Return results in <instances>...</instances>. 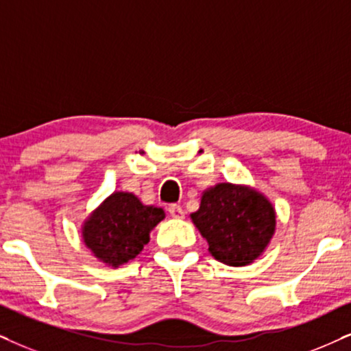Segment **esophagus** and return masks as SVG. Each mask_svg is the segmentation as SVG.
Here are the masks:
<instances>
[{"label":"esophagus","instance_id":"1","mask_svg":"<svg viewBox=\"0 0 351 351\" xmlns=\"http://www.w3.org/2000/svg\"><path fill=\"white\" fill-rule=\"evenodd\" d=\"M168 214H170L173 219H184L183 207L176 206V204H171V206H168Z\"/></svg>","mask_w":351,"mask_h":351}]
</instances>
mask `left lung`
Listing matches in <instances>:
<instances>
[{
	"mask_svg": "<svg viewBox=\"0 0 351 351\" xmlns=\"http://www.w3.org/2000/svg\"><path fill=\"white\" fill-rule=\"evenodd\" d=\"M191 220L206 238L208 252L232 267L247 265L265 251L275 233V208L250 186L219 183L204 191Z\"/></svg>",
	"mask_w": 351,
	"mask_h": 351,
	"instance_id": "obj_1",
	"label": "left lung"
}]
</instances>
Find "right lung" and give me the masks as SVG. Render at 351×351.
Returning a JSON list of instances; mask_svg holds the SVG:
<instances>
[{
	"instance_id": "1",
	"label": "right lung",
	"mask_w": 351,
	"mask_h": 351,
	"mask_svg": "<svg viewBox=\"0 0 351 351\" xmlns=\"http://www.w3.org/2000/svg\"><path fill=\"white\" fill-rule=\"evenodd\" d=\"M165 219L160 207L144 206L132 193H113L82 225L86 246L97 259L118 267L144 250L150 232Z\"/></svg>"
}]
</instances>
